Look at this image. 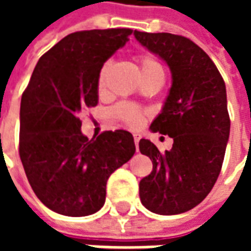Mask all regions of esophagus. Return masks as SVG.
Returning <instances> with one entry per match:
<instances>
[{
    "mask_svg": "<svg viewBox=\"0 0 251 251\" xmlns=\"http://www.w3.org/2000/svg\"><path fill=\"white\" fill-rule=\"evenodd\" d=\"M133 137H134V144H136V148H138V142H140V140H141V136H140L138 133H134Z\"/></svg>",
    "mask_w": 251,
    "mask_h": 251,
    "instance_id": "esophagus-1",
    "label": "esophagus"
}]
</instances>
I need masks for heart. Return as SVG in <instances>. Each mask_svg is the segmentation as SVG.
I'll list each match as a JSON object with an SVG mask.
<instances>
[{"mask_svg":"<svg viewBox=\"0 0 251 251\" xmlns=\"http://www.w3.org/2000/svg\"><path fill=\"white\" fill-rule=\"evenodd\" d=\"M140 68H141L142 76H149V75H154V74H164L161 66L151 56L140 57ZM107 70H109V63H106L99 71L98 88L100 91L103 90L104 76L107 74ZM114 114L121 121H124L125 124L130 126L141 125L142 120H144V114H142L141 110L130 103H120L114 109Z\"/></svg>","mask_w":251,"mask_h":251,"instance_id":"1","label":"heart"}]
</instances>
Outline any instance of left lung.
Here are the masks:
<instances>
[{"mask_svg": "<svg viewBox=\"0 0 251 251\" xmlns=\"http://www.w3.org/2000/svg\"><path fill=\"white\" fill-rule=\"evenodd\" d=\"M133 35L167 63L172 75L151 130L168 134L174 145L160 153L149 140L140 141V152L153 164L140 181V199L154 214L176 215L203 201L221 174L230 136L226 84L210 56L187 37L138 30Z\"/></svg>", "mask_w": 251, "mask_h": 251, "instance_id": "obj_1", "label": "left lung"}]
</instances>
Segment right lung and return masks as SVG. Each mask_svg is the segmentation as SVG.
Returning a JSON list of instances; mask_svg holds the SVG:
<instances>
[{"label":"right lung","mask_w":251,"mask_h":251,"mask_svg":"<svg viewBox=\"0 0 251 251\" xmlns=\"http://www.w3.org/2000/svg\"><path fill=\"white\" fill-rule=\"evenodd\" d=\"M129 28L75 32L36 64L20 107V158L41 203L66 216H87L104 204L106 184L136 152L131 133L88 140L80 111L98 104L104 62L129 41Z\"/></svg>","instance_id":"1"}]
</instances>
